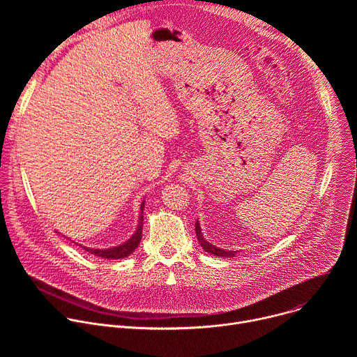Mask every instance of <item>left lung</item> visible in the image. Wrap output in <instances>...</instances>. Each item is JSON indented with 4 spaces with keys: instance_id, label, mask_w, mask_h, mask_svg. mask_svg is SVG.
Instances as JSON below:
<instances>
[{
    "instance_id": "1",
    "label": "left lung",
    "mask_w": 357,
    "mask_h": 357,
    "mask_svg": "<svg viewBox=\"0 0 357 357\" xmlns=\"http://www.w3.org/2000/svg\"><path fill=\"white\" fill-rule=\"evenodd\" d=\"M195 230H196V236H197V240H199V244L202 245V248L205 250L206 252H211V254H215V256H220V257H234L237 251H231V250H223V248H219L216 245H213L212 243L206 241L205 237H203L202 234V230H200V226H199V222L196 220L195 223Z\"/></svg>"
}]
</instances>
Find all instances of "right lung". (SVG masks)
<instances>
[{"label": "right lung", "mask_w": 357, "mask_h": 357, "mask_svg": "<svg viewBox=\"0 0 357 357\" xmlns=\"http://www.w3.org/2000/svg\"><path fill=\"white\" fill-rule=\"evenodd\" d=\"M144 203L145 200L141 203V215H139V219H138V226H137V230L134 231V234L127 240L124 241L123 244L120 245H116V247H110V248H89V247H83L86 251L94 254V256L97 257H101V259H124V257H128L130 254L138 247L139 241H141V236H142V220H144V216H142V209H144Z\"/></svg>", "instance_id": "right-lung-1"}]
</instances>
